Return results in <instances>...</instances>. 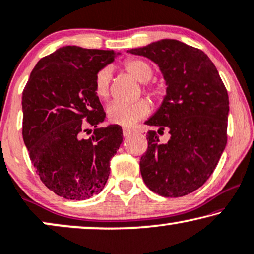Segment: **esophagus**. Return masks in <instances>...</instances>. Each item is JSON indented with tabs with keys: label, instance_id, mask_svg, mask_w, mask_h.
Masks as SVG:
<instances>
[{
	"label": "esophagus",
	"instance_id": "1",
	"mask_svg": "<svg viewBox=\"0 0 254 254\" xmlns=\"http://www.w3.org/2000/svg\"><path fill=\"white\" fill-rule=\"evenodd\" d=\"M132 134V131L129 130V129H123V136L124 137H129Z\"/></svg>",
	"mask_w": 254,
	"mask_h": 254
}]
</instances>
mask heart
<instances>
[{
	"mask_svg": "<svg viewBox=\"0 0 254 254\" xmlns=\"http://www.w3.org/2000/svg\"><path fill=\"white\" fill-rule=\"evenodd\" d=\"M124 69L139 82H147L151 79L153 69L147 62L141 59H129L124 63ZM110 69L102 68L95 76V94L101 100H106L109 96ZM152 95H158L155 88L151 89ZM108 117L115 124L123 127H132L138 121L143 120L151 113V104L146 100H138L133 103H125L121 101H114L108 107Z\"/></svg>",
	"mask_w": 254,
	"mask_h": 254,
	"instance_id": "obj_1",
	"label": "heart"
}]
</instances>
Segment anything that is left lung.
I'll use <instances>...</instances> for the list:
<instances>
[{
    "label": "left lung",
    "instance_id": "left-lung-1",
    "mask_svg": "<svg viewBox=\"0 0 254 254\" xmlns=\"http://www.w3.org/2000/svg\"><path fill=\"white\" fill-rule=\"evenodd\" d=\"M155 63L166 95L145 122L158 127L147 133L140 159L143 180L164 197H180L198 189L217 166L228 136L229 96L218 70L203 51L175 39H161L127 50ZM168 129L166 144L157 133Z\"/></svg>",
    "mask_w": 254,
    "mask_h": 254
}]
</instances>
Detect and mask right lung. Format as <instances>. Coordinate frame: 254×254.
<instances>
[{
	"label": "right lung",
	"instance_id": "obj_1",
	"mask_svg": "<svg viewBox=\"0 0 254 254\" xmlns=\"http://www.w3.org/2000/svg\"><path fill=\"white\" fill-rule=\"evenodd\" d=\"M117 54L60 47L37 63L23 90V139L30 159L43 184L67 200L102 191L123 141L120 125L97 127L106 113L94 88L96 74ZM87 124L96 130L86 140Z\"/></svg>",
	"mask_w": 254,
	"mask_h": 254
}]
</instances>
